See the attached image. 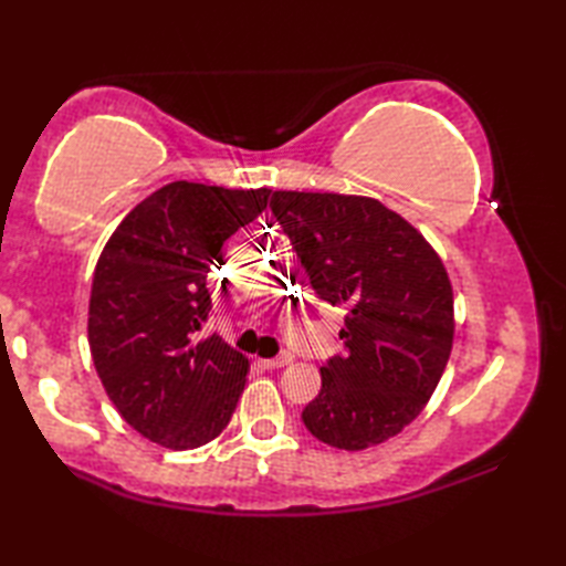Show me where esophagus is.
Returning a JSON list of instances; mask_svg holds the SVG:
<instances>
[{
	"mask_svg": "<svg viewBox=\"0 0 566 566\" xmlns=\"http://www.w3.org/2000/svg\"><path fill=\"white\" fill-rule=\"evenodd\" d=\"M292 353H282L280 357H270V359H260V365L264 367V369H280V367H286V365H292Z\"/></svg>",
	"mask_w": 566,
	"mask_h": 566,
	"instance_id": "1",
	"label": "esophagus"
}]
</instances>
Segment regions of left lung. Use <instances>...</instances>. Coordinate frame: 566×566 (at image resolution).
Masks as SVG:
<instances>
[{"label":"left lung","mask_w":566,"mask_h":566,"mask_svg":"<svg viewBox=\"0 0 566 566\" xmlns=\"http://www.w3.org/2000/svg\"><path fill=\"white\" fill-rule=\"evenodd\" d=\"M270 209L314 294L345 308L347 353L321 367L304 426L350 452L399 436L423 411L452 353L454 298L442 260L377 199L280 189Z\"/></svg>","instance_id":"1"}]
</instances>
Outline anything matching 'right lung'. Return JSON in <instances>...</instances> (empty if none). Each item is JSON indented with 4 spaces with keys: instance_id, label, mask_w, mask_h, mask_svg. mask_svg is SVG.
Masks as SVG:
<instances>
[{
    "instance_id": "right-lung-1",
    "label": "right lung",
    "mask_w": 566,
    "mask_h": 566,
    "mask_svg": "<svg viewBox=\"0 0 566 566\" xmlns=\"http://www.w3.org/2000/svg\"><path fill=\"white\" fill-rule=\"evenodd\" d=\"M268 187L170 182L116 226L94 270L90 350L116 411L170 450L211 442L231 420L250 363L219 335L207 276L221 245L268 209Z\"/></svg>"
}]
</instances>
